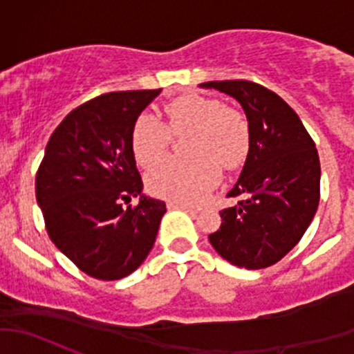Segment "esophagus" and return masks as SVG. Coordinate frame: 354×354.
<instances>
[{
	"label": "esophagus",
	"instance_id": "1",
	"mask_svg": "<svg viewBox=\"0 0 354 354\" xmlns=\"http://www.w3.org/2000/svg\"><path fill=\"white\" fill-rule=\"evenodd\" d=\"M169 209H180V210H183V212H187V214H190L192 217H195L197 216V210L194 209V207H188V205H181V203H169Z\"/></svg>",
	"mask_w": 354,
	"mask_h": 354
}]
</instances>
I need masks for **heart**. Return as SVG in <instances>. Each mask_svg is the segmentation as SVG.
Here are the masks:
<instances>
[{
  "label": "heart",
  "mask_w": 354,
  "mask_h": 354,
  "mask_svg": "<svg viewBox=\"0 0 354 354\" xmlns=\"http://www.w3.org/2000/svg\"><path fill=\"white\" fill-rule=\"evenodd\" d=\"M167 127L152 114H142L131 130V152L149 167L167 152L171 133L190 131L187 159H164L147 173L145 183L156 197L195 205L219 183L221 166L234 169L245 162L250 128L245 114L214 97L188 94L167 102Z\"/></svg>",
  "instance_id": "heart-1"
}]
</instances>
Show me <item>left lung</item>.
<instances>
[{
    "label": "left lung",
    "instance_id": "obj_1",
    "mask_svg": "<svg viewBox=\"0 0 354 354\" xmlns=\"http://www.w3.org/2000/svg\"><path fill=\"white\" fill-rule=\"evenodd\" d=\"M236 99L250 128V149L221 210V227L209 234L217 253L236 267L266 269L301 240L320 200V160L301 120L269 88L248 80L200 84Z\"/></svg>",
    "mask_w": 354,
    "mask_h": 354
}]
</instances>
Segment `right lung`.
Returning <instances> with one entry per match:
<instances>
[{
	"label": "right lung",
	"instance_id": "1",
	"mask_svg": "<svg viewBox=\"0 0 354 354\" xmlns=\"http://www.w3.org/2000/svg\"><path fill=\"white\" fill-rule=\"evenodd\" d=\"M159 91L109 92L78 106L49 138L35 198L51 241L88 276H130L154 246L162 200L144 194L131 130ZM139 197L137 207L122 200Z\"/></svg>",
	"mask_w": 354,
	"mask_h": 354
}]
</instances>
